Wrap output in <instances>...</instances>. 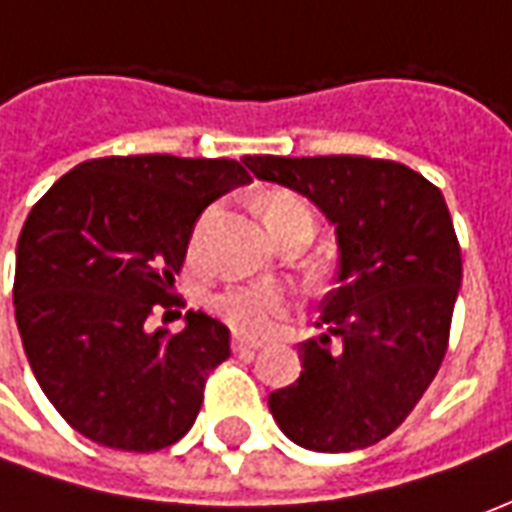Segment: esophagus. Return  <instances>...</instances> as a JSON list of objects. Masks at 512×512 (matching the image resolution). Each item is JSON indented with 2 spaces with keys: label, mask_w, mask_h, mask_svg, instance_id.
Returning a JSON list of instances; mask_svg holds the SVG:
<instances>
[{
  "label": "esophagus",
  "mask_w": 512,
  "mask_h": 512,
  "mask_svg": "<svg viewBox=\"0 0 512 512\" xmlns=\"http://www.w3.org/2000/svg\"><path fill=\"white\" fill-rule=\"evenodd\" d=\"M263 343H257V340H249V337H233V351L235 354H255L260 351Z\"/></svg>",
  "instance_id": "1"
}]
</instances>
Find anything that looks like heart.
Segmentation results:
<instances>
[{
    "instance_id": "obj_1",
    "label": "heart",
    "mask_w": 512,
    "mask_h": 512,
    "mask_svg": "<svg viewBox=\"0 0 512 512\" xmlns=\"http://www.w3.org/2000/svg\"><path fill=\"white\" fill-rule=\"evenodd\" d=\"M288 213H310L307 205L290 194H277L266 205V222ZM213 312L222 318L235 332L249 334V337H268L277 332V326L290 312L299 307L296 293L277 282H241V285H227L211 299Z\"/></svg>"
}]
</instances>
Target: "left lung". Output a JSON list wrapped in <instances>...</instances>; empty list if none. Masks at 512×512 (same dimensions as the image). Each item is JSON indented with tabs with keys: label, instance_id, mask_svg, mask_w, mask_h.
<instances>
[{
	"label": "left lung",
	"instance_id": "8db88e82",
	"mask_svg": "<svg viewBox=\"0 0 512 512\" xmlns=\"http://www.w3.org/2000/svg\"><path fill=\"white\" fill-rule=\"evenodd\" d=\"M257 180L296 191L334 227L337 274L301 376L268 408L304 450L386 439L425 395L450 340L461 246L441 191L397 161L244 156Z\"/></svg>",
	"mask_w": 512,
	"mask_h": 512
}]
</instances>
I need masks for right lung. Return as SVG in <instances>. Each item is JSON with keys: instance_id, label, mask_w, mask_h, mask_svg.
I'll use <instances>...</instances> for the list:
<instances>
[{"instance_id": "right-lung-1", "label": "right lung", "mask_w": 512, "mask_h": 512, "mask_svg": "<svg viewBox=\"0 0 512 512\" xmlns=\"http://www.w3.org/2000/svg\"><path fill=\"white\" fill-rule=\"evenodd\" d=\"M252 183L230 158L109 156L62 175L29 211L16 246L13 304L43 395L73 430L112 450L183 439L205 378L230 356V329L169 310L194 224L216 197Z\"/></svg>"}]
</instances>
